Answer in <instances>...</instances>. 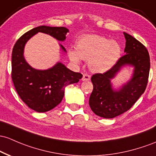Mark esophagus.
<instances>
[{
    "instance_id": "1",
    "label": "esophagus",
    "mask_w": 156,
    "mask_h": 156,
    "mask_svg": "<svg viewBox=\"0 0 156 156\" xmlns=\"http://www.w3.org/2000/svg\"><path fill=\"white\" fill-rule=\"evenodd\" d=\"M90 80V75L88 74H83V78H82V81H87Z\"/></svg>"
}]
</instances>
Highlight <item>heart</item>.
<instances>
[{"mask_svg": "<svg viewBox=\"0 0 156 156\" xmlns=\"http://www.w3.org/2000/svg\"><path fill=\"white\" fill-rule=\"evenodd\" d=\"M121 52V45L116 41L99 35H85L76 42V50L69 49V57L75 64H80L81 59L89 60L92 72L104 73L119 62Z\"/></svg>", "mask_w": 156, "mask_h": 156, "instance_id": "1", "label": "heart"}]
</instances>
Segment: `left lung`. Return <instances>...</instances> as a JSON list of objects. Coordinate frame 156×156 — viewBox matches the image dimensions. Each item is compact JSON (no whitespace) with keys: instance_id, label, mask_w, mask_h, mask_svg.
Returning <instances> with one entry per match:
<instances>
[{"instance_id":"1","label":"left lung","mask_w":156,"mask_h":156,"mask_svg":"<svg viewBox=\"0 0 156 156\" xmlns=\"http://www.w3.org/2000/svg\"><path fill=\"white\" fill-rule=\"evenodd\" d=\"M126 39L125 55L110 70L92 76L93 90L89 104L92 112L104 119H113L126 112L146 90L150 73V55L147 48L129 34L124 32ZM126 66L133 67L131 78L119 88L112 80Z\"/></svg>"}]
</instances>
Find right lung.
I'll use <instances>...</instances> for the list:
<instances>
[{
  "mask_svg": "<svg viewBox=\"0 0 156 156\" xmlns=\"http://www.w3.org/2000/svg\"><path fill=\"white\" fill-rule=\"evenodd\" d=\"M42 32L63 42L69 30L66 27L39 26L23 34L15 43L12 55V79L21 100L30 109L37 112L51 110L61 103L65 87L78 83L82 75L57 62L47 69H37L26 61L24 48L27 41L35 35ZM61 49H66L59 44Z\"/></svg>",
  "mask_w": 156,
  "mask_h": 156,
  "instance_id": "1",
  "label": "right lung"
}]
</instances>
